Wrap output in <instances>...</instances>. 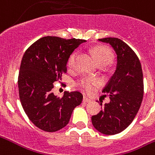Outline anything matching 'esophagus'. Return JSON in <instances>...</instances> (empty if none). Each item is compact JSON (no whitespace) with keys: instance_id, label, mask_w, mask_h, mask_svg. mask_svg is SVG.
<instances>
[{"instance_id":"esophagus-1","label":"esophagus","mask_w":155,"mask_h":155,"mask_svg":"<svg viewBox=\"0 0 155 155\" xmlns=\"http://www.w3.org/2000/svg\"><path fill=\"white\" fill-rule=\"evenodd\" d=\"M82 101L85 102V103H88V102L91 101V100L89 98V97H86V96H84V97H83V100H82Z\"/></svg>"}]
</instances>
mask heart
Instances as JSON below:
<instances>
[{
  "label": "heart",
  "mask_w": 155,
  "mask_h": 155,
  "mask_svg": "<svg viewBox=\"0 0 155 155\" xmlns=\"http://www.w3.org/2000/svg\"><path fill=\"white\" fill-rule=\"evenodd\" d=\"M93 54H94L95 59L97 61V64L99 65H107L108 64L110 63L112 61V55L110 51L107 48L104 46H97L93 49ZM78 57V52L74 51L71 54V55L69 58L68 61H67V66L70 69L73 70L76 67V58ZM101 83L100 80L97 79H94V78L85 77L81 79L78 85L85 90L88 92L92 91L94 88L97 85H98Z\"/></svg>",
  "instance_id": "1"
}]
</instances>
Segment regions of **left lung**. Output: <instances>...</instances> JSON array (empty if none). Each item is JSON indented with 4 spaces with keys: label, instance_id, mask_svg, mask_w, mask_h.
I'll list each match as a JSON object with an SVG mask.
<instances>
[{
    "label": "left lung",
    "instance_id": "8db88e82",
    "mask_svg": "<svg viewBox=\"0 0 155 155\" xmlns=\"http://www.w3.org/2000/svg\"><path fill=\"white\" fill-rule=\"evenodd\" d=\"M98 41L113 48L117 63L114 75L102 91L110 94V101L91 117V123L101 133L115 135L130 125L140 108L144 93L143 74L137 55L122 40L105 38Z\"/></svg>",
    "mask_w": 155,
    "mask_h": 155
}]
</instances>
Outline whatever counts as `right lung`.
<instances>
[{
	"label": "right lung",
	"mask_w": 155,
	"mask_h": 155,
	"mask_svg": "<svg viewBox=\"0 0 155 155\" xmlns=\"http://www.w3.org/2000/svg\"><path fill=\"white\" fill-rule=\"evenodd\" d=\"M82 39L43 37L24 54L19 68V99L28 119L40 130L56 132L68 124L76 107L82 101L79 91H65L62 97L52 92L54 82L67 72V64Z\"/></svg>",
	"instance_id": "obj_1"
}]
</instances>
